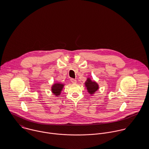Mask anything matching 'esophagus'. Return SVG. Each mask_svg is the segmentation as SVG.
I'll list each match as a JSON object with an SVG mask.
<instances>
[{
	"label": "esophagus",
	"mask_w": 149,
	"mask_h": 149,
	"mask_svg": "<svg viewBox=\"0 0 149 149\" xmlns=\"http://www.w3.org/2000/svg\"><path fill=\"white\" fill-rule=\"evenodd\" d=\"M70 81L73 83V84H75L76 83V79H70Z\"/></svg>",
	"instance_id": "esophagus-1"
}]
</instances>
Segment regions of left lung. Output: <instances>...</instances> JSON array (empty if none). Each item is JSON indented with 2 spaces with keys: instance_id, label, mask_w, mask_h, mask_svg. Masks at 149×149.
<instances>
[{
  "instance_id": "8db88e82",
  "label": "left lung",
  "mask_w": 149,
  "mask_h": 149,
  "mask_svg": "<svg viewBox=\"0 0 149 149\" xmlns=\"http://www.w3.org/2000/svg\"><path fill=\"white\" fill-rule=\"evenodd\" d=\"M85 86L88 90V92L91 94L93 95L95 92L98 90L99 85L93 81H92L89 78H88L85 83Z\"/></svg>"
}]
</instances>
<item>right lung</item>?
Listing matches in <instances>:
<instances>
[{"label":"right lung","instance_id":"obj_1","mask_svg":"<svg viewBox=\"0 0 149 149\" xmlns=\"http://www.w3.org/2000/svg\"><path fill=\"white\" fill-rule=\"evenodd\" d=\"M64 84L61 83H56L53 84L52 86V91L53 93L56 96H59L64 87Z\"/></svg>","mask_w":149,"mask_h":149}]
</instances>
